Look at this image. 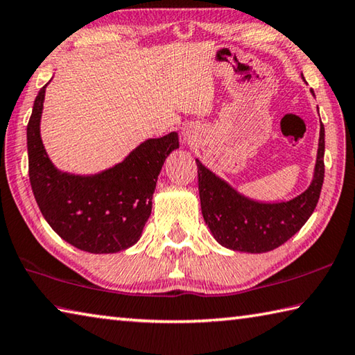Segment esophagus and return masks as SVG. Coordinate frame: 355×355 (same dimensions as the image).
<instances>
[{"mask_svg": "<svg viewBox=\"0 0 355 355\" xmlns=\"http://www.w3.org/2000/svg\"><path fill=\"white\" fill-rule=\"evenodd\" d=\"M183 138H184L186 143L194 144L196 141H197V137H196V130H194V128H192V127H186V128H183Z\"/></svg>", "mask_w": 355, "mask_h": 355, "instance_id": "esophagus-1", "label": "esophagus"}]
</instances>
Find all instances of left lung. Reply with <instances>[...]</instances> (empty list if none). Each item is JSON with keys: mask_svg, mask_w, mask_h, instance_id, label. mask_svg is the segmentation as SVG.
Here are the masks:
<instances>
[{"mask_svg": "<svg viewBox=\"0 0 355 355\" xmlns=\"http://www.w3.org/2000/svg\"><path fill=\"white\" fill-rule=\"evenodd\" d=\"M196 161L202 214L214 239L234 251L267 253L298 233L318 203L324 180V127L320 125L311 184L300 196L282 202H259L243 196L200 159Z\"/></svg>", "mask_w": 355, "mask_h": 355, "instance_id": "1", "label": "left lung"}]
</instances>
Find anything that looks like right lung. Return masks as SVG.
<instances>
[{"label": "right lung", "mask_w": 355, "mask_h": 355, "mask_svg": "<svg viewBox=\"0 0 355 355\" xmlns=\"http://www.w3.org/2000/svg\"><path fill=\"white\" fill-rule=\"evenodd\" d=\"M48 83L37 94L28 124L31 188L44 220L63 241L88 253H118L133 247L150 217L161 167L180 147L178 133L146 139L102 172H62L49 159L40 135Z\"/></svg>", "instance_id": "right-lung-1"}]
</instances>
